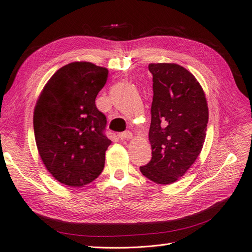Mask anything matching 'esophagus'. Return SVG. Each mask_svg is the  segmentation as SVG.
Returning a JSON list of instances; mask_svg holds the SVG:
<instances>
[{"label":"esophagus","mask_w":252,"mask_h":252,"mask_svg":"<svg viewBox=\"0 0 252 252\" xmlns=\"http://www.w3.org/2000/svg\"><path fill=\"white\" fill-rule=\"evenodd\" d=\"M118 136H119V138H120L122 141H124V140H130V139H132V133H131L130 131H124V132L119 133Z\"/></svg>","instance_id":"obj_1"}]
</instances>
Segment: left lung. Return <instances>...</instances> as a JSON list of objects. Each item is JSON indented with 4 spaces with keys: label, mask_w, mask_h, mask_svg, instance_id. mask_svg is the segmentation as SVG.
Masks as SVG:
<instances>
[{
    "label": "left lung",
    "mask_w": 252,
    "mask_h": 252,
    "mask_svg": "<svg viewBox=\"0 0 252 252\" xmlns=\"http://www.w3.org/2000/svg\"><path fill=\"white\" fill-rule=\"evenodd\" d=\"M154 97L151 159L140 170L158 184H171L190 168L203 148L208 106L196 79L178 64H149Z\"/></svg>",
    "instance_id": "1"
}]
</instances>
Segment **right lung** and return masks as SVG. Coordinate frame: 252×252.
Masks as SVG:
<instances>
[{"instance_id": "1", "label": "right lung", "mask_w": 252, "mask_h": 252, "mask_svg": "<svg viewBox=\"0 0 252 252\" xmlns=\"http://www.w3.org/2000/svg\"><path fill=\"white\" fill-rule=\"evenodd\" d=\"M108 70L89 62H74L60 69L45 85L33 114L37 150L52 177L70 187H83L104 169L105 114L95 97Z\"/></svg>"}]
</instances>
